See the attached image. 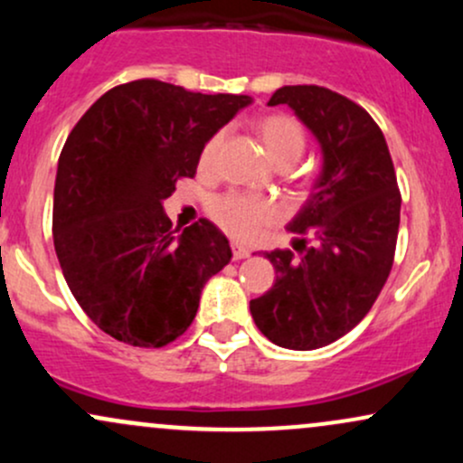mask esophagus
<instances>
[{
  "mask_svg": "<svg viewBox=\"0 0 463 463\" xmlns=\"http://www.w3.org/2000/svg\"><path fill=\"white\" fill-rule=\"evenodd\" d=\"M248 257H250V250L248 248L232 243V259H235V261H239V259H248Z\"/></svg>",
  "mask_w": 463,
  "mask_h": 463,
  "instance_id": "34e87169",
  "label": "esophagus"
}]
</instances>
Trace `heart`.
<instances>
[{
  "label": "heart",
  "instance_id": "obj_1",
  "mask_svg": "<svg viewBox=\"0 0 463 463\" xmlns=\"http://www.w3.org/2000/svg\"><path fill=\"white\" fill-rule=\"evenodd\" d=\"M259 139H261L265 154L279 167H291L302 156L307 146V137L298 119L289 115H268L254 124ZM222 146V132L213 135L204 143L200 154V169L209 172L213 167L217 150ZM209 213L231 237L241 241H252L261 235L265 226L274 222L276 211L268 200L250 198V195L226 194L211 202Z\"/></svg>",
  "mask_w": 463,
  "mask_h": 463
}]
</instances>
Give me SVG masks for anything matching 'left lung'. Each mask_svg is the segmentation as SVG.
Returning a JSON list of instances; mask_svg holds the SVG:
<instances>
[{
    "label": "left lung",
    "instance_id": "left-lung-1",
    "mask_svg": "<svg viewBox=\"0 0 463 463\" xmlns=\"http://www.w3.org/2000/svg\"><path fill=\"white\" fill-rule=\"evenodd\" d=\"M268 104H287L313 132L322 172L287 226L298 235L300 257L265 252L276 283L250 300V313L276 346L322 348L353 331L379 298L394 263L401 191L383 132L353 99L296 84L279 89Z\"/></svg>",
    "mask_w": 463,
    "mask_h": 463
}]
</instances>
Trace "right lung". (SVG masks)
Segmentation results:
<instances>
[{"mask_svg": "<svg viewBox=\"0 0 463 463\" xmlns=\"http://www.w3.org/2000/svg\"><path fill=\"white\" fill-rule=\"evenodd\" d=\"M250 102L135 80L106 91L69 132L54 187L56 257L73 298L110 337L167 346L231 261L220 228L200 220L176 235L163 200L195 176L204 143Z\"/></svg>", "mask_w": 463, "mask_h": 463, "instance_id": "obj_1", "label": "right lung"}]
</instances>
